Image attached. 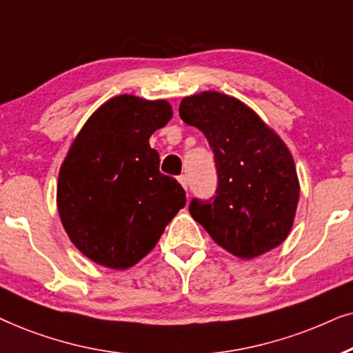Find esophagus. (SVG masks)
Masks as SVG:
<instances>
[{"mask_svg": "<svg viewBox=\"0 0 353 353\" xmlns=\"http://www.w3.org/2000/svg\"><path fill=\"white\" fill-rule=\"evenodd\" d=\"M177 181H179V182H181V185H182V187H184V189L187 190V177L184 176V174H182V176H179V177H177Z\"/></svg>", "mask_w": 353, "mask_h": 353, "instance_id": "1", "label": "esophagus"}]
</instances>
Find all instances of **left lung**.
I'll list each match as a JSON object with an SVG mask.
<instances>
[{
  "mask_svg": "<svg viewBox=\"0 0 353 353\" xmlns=\"http://www.w3.org/2000/svg\"><path fill=\"white\" fill-rule=\"evenodd\" d=\"M179 116L200 129L214 153L218 185L189 211L211 239L239 258L281 245L292 228L299 179L283 140L236 98L203 92L181 101Z\"/></svg>",
  "mask_w": 353,
  "mask_h": 353,
  "instance_id": "8db88e82",
  "label": "left lung"
}]
</instances>
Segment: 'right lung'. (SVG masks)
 Returning <instances> with one entry per match:
<instances>
[{"instance_id": "right-lung-1", "label": "right lung", "mask_w": 353, "mask_h": 353, "mask_svg": "<svg viewBox=\"0 0 353 353\" xmlns=\"http://www.w3.org/2000/svg\"><path fill=\"white\" fill-rule=\"evenodd\" d=\"M171 116L168 101L111 98L85 122L61 166V221L98 265L134 266L185 206V190L159 172V154L148 143Z\"/></svg>"}]
</instances>
